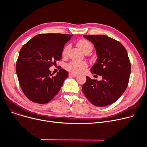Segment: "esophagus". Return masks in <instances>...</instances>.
Returning <instances> with one entry per match:
<instances>
[{"label":"esophagus","mask_w":147,"mask_h":147,"mask_svg":"<svg viewBox=\"0 0 147 147\" xmlns=\"http://www.w3.org/2000/svg\"><path fill=\"white\" fill-rule=\"evenodd\" d=\"M78 76V75L77 74H74V73H69V77H73V78H76V77H77Z\"/></svg>","instance_id":"obj_1"}]
</instances>
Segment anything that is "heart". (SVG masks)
Wrapping results in <instances>:
<instances>
[{"label": "heart", "instance_id": "1", "mask_svg": "<svg viewBox=\"0 0 147 147\" xmlns=\"http://www.w3.org/2000/svg\"><path fill=\"white\" fill-rule=\"evenodd\" d=\"M78 48L84 52L86 49L89 48H92V44L86 40H79L78 43H77ZM71 48L70 45H67L65 46L63 51V55L65 57L67 55V54ZM87 67L86 63H83V62H78V61H72L70 63H69L67 65V68L69 71H70L73 73H80L83 72Z\"/></svg>", "mask_w": 147, "mask_h": 147}]
</instances>
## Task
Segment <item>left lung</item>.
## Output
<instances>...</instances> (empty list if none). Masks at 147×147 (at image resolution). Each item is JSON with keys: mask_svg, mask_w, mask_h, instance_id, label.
I'll return each mask as SVG.
<instances>
[{"mask_svg": "<svg viewBox=\"0 0 147 147\" xmlns=\"http://www.w3.org/2000/svg\"><path fill=\"white\" fill-rule=\"evenodd\" d=\"M94 45L96 63L90 68L92 74L101 76L102 80L86 77L82 86L83 94L95 106L105 107L114 102L126 90L131 65L125 48L121 43L105 35H84Z\"/></svg>", "mask_w": 147, "mask_h": 147, "instance_id": "1", "label": "left lung"}]
</instances>
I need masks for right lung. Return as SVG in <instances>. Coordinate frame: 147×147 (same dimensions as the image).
I'll return each instance as SVG.
<instances>
[{
	"mask_svg": "<svg viewBox=\"0 0 147 147\" xmlns=\"http://www.w3.org/2000/svg\"><path fill=\"white\" fill-rule=\"evenodd\" d=\"M72 36L58 33L38 34L21 49L16 72L23 93L32 101L48 103L58 93L68 73L60 69L56 76H52L49 67L61 59L64 45Z\"/></svg>",
	"mask_w": 147,
	"mask_h": 147,
	"instance_id": "right-lung-1",
	"label": "right lung"
}]
</instances>
